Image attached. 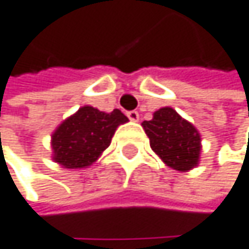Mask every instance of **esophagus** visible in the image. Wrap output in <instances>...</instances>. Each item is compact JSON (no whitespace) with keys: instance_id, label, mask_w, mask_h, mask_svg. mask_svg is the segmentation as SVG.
Instances as JSON below:
<instances>
[{"instance_id":"1","label":"esophagus","mask_w":249,"mask_h":249,"mask_svg":"<svg viewBox=\"0 0 249 249\" xmlns=\"http://www.w3.org/2000/svg\"><path fill=\"white\" fill-rule=\"evenodd\" d=\"M127 117H129V120H132V122H138V120H140V113H138V111H129V113H127Z\"/></svg>"}]
</instances>
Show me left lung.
<instances>
[{"mask_svg":"<svg viewBox=\"0 0 249 249\" xmlns=\"http://www.w3.org/2000/svg\"><path fill=\"white\" fill-rule=\"evenodd\" d=\"M151 150L161 161L179 172H189L199 165L202 138L189 120L171 107L154 111L153 119L142 122Z\"/></svg>","mask_w":249,"mask_h":249,"instance_id":"left-lung-1","label":"left lung"}]
</instances>
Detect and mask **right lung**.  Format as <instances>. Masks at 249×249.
<instances>
[{"label": "right lung", "instance_id": "add662e5", "mask_svg": "<svg viewBox=\"0 0 249 249\" xmlns=\"http://www.w3.org/2000/svg\"><path fill=\"white\" fill-rule=\"evenodd\" d=\"M127 122L120 109L105 113L90 105L78 108L52 133L53 161L65 169L92 166L109 147L117 127Z\"/></svg>", "mask_w": 249, "mask_h": 249}]
</instances>
